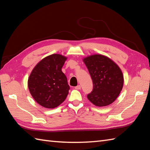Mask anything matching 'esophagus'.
<instances>
[{
	"mask_svg": "<svg viewBox=\"0 0 150 150\" xmlns=\"http://www.w3.org/2000/svg\"><path fill=\"white\" fill-rule=\"evenodd\" d=\"M75 88L76 89H81V86H80V85H78V86H76Z\"/></svg>",
	"mask_w": 150,
	"mask_h": 150,
	"instance_id": "1",
	"label": "esophagus"
}]
</instances>
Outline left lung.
Wrapping results in <instances>:
<instances>
[{
    "label": "left lung",
    "instance_id": "obj_1",
    "mask_svg": "<svg viewBox=\"0 0 150 150\" xmlns=\"http://www.w3.org/2000/svg\"><path fill=\"white\" fill-rule=\"evenodd\" d=\"M91 76L93 89L88 100L97 107L112 103L123 89L124 77L116 62L105 55L93 54L83 58Z\"/></svg>",
    "mask_w": 150,
    "mask_h": 150
}]
</instances>
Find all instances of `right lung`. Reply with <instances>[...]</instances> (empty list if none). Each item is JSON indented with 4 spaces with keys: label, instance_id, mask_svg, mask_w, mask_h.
<instances>
[{
    "label": "right lung",
    "instance_id": "right-lung-1",
    "mask_svg": "<svg viewBox=\"0 0 150 150\" xmlns=\"http://www.w3.org/2000/svg\"><path fill=\"white\" fill-rule=\"evenodd\" d=\"M67 57L54 54L38 62L28 79V88L36 102L45 108L54 109L64 102L69 86L62 71Z\"/></svg>",
    "mask_w": 150,
    "mask_h": 150
}]
</instances>
